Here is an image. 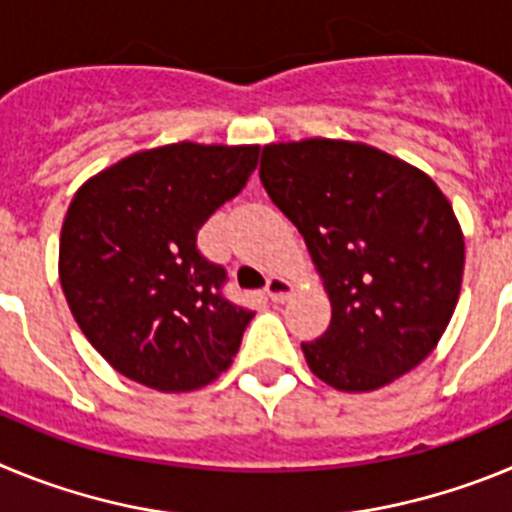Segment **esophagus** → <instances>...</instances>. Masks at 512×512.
I'll use <instances>...</instances> for the list:
<instances>
[{
    "label": "esophagus",
    "mask_w": 512,
    "mask_h": 512,
    "mask_svg": "<svg viewBox=\"0 0 512 512\" xmlns=\"http://www.w3.org/2000/svg\"><path fill=\"white\" fill-rule=\"evenodd\" d=\"M295 292V284L284 277H271L266 282V295H269L271 302H287V297Z\"/></svg>",
    "instance_id": "34e87169"
}]
</instances>
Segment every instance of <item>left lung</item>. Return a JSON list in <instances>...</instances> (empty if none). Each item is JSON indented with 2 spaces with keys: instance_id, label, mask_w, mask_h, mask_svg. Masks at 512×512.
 <instances>
[{
  "instance_id": "left-lung-1",
  "label": "left lung",
  "mask_w": 512,
  "mask_h": 512,
  "mask_svg": "<svg viewBox=\"0 0 512 512\" xmlns=\"http://www.w3.org/2000/svg\"><path fill=\"white\" fill-rule=\"evenodd\" d=\"M259 176L328 292V330L302 343L310 372L341 392H372L415 369L461 292L464 233L446 194L356 140L269 143Z\"/></svg>"
}]
</instances>
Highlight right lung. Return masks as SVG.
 I'll list each match as a JSON object with an SVG mask.
<instances>
[{
  "label": "right lung",
  "mask_w": 512,
  "mask_h": 512,
  "mask_svg": "<svg viewBox=\"0 0 512 512\" xmlns=\"http://www.w3.org/2000/svg\"><path fill=\"white\" fill-rule=\"evenodd\" d=\"M256 164L259 146L182 140L122 158L74 194L58 277L81 333L122 377L192 392L233 364L253 312L225 300V269L197 251V233Z\"/></svg>",
  "instance_id": "obj_1"
}]
</instances>
